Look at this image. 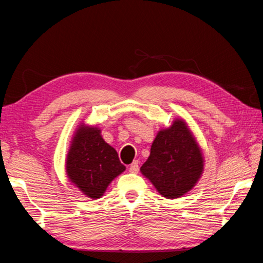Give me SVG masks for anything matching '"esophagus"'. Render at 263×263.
I'll return each instance as SVG.
<instances>
[{
    "mask_svg": "<svg viewBox=\"0 0 263 263\" xmlns=\"http://www.w3.org/2000/svg\"><path fill=\"white\" fill-rule=\"evenodd\" d=\"M128 171H130L131 173H138V171H139L138 160H135L130 166H128Z\"/></svg>",
    "mask_w": 263,
    "mask_h": 263,
    "instance_id": "esophagus-1",
    "label": "esophagus"
}]
</instances>
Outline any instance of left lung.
<instances>
[{
  "label": "left lung",
  "instance_id": "obj_1",
  "mask_svg": "<svg viewBox=\"0 0 263 263\" xmlns=\"http://www.w3.org/2000/svg\"><path fill=\"white\" fill-rule=\"evenodd\" d=\"M140 172L164 198H180L193 189L203 172V157L184 120L157 133Z\"/></svg>",
  "mask_w": 263,
  "mask_h": 263
}]
</instances>
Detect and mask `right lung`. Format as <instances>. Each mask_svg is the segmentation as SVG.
Listing matches in <instances>:
<instances>
[{"instance_id": "right-lung-1", "label": "right lung", "mask_w": 263, "mask_h": 263, "mask_svg": "<svg viewBox=\"0 0 263 263\" xmlns=\"http://www.w3.org/2000/svg\"><path fill=\"white\" fill-rule=\"evenodd\" d=\"M66 174L72 184L90 199H99L107 186L125 171L116 149L105 143L101 130L81 124L72 137Z\"/></svg>"}]
</instances>
